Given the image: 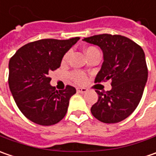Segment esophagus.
Wrapping results in <instances>:
<instances>
[{"label": "esophagus", "instance_id": "obj_1", "mask_svg": "<svg viewBox=\"0 0 156 156\" xmlns=\"http://www.w3.org/2000/svg\"><path fill=\"white\" fill-rule=\"evenodd\" d=\"M76 89H77V92H78V93H81V94L86 93V92L87 91V89L86 88V87H77Z\"/></svg>", "mask_w": 156, "mask_h": 156}]
</instances>
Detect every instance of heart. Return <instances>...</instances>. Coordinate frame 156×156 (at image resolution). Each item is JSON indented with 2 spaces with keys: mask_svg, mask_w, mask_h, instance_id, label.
I'll use <instances>...</instances> for the list:
<instances>
[{
  "mask_svg": "<svg viewBox=\"0 0 156 156\" xmlns=\"http://www.w3.org/2000/svg\"><path fill=\"white\" fill-rule=\"evenodd\" d=\"M84 53L86 55V56L88 59L89 57H91L92 55H94V54H100L98 48H94V47H88L87 48L84 49ZM69 56V54H66L64 57H63V61H66L67 58ZM70 77L73 81L76 82V83H83L84 81H86V75H84L82 72H79V71H75V72H73L71 75H70Z\"/></svg>",
  "mask_w": 156,
  "mask_h": 156,
  "instance_id": "b5f03b06",
  "label": "heart"
}]
</instances>
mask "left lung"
<instances>
[{
	"mask_svg": "<svg viewBox=\"0 0 156 156\" xmlns=\"http://www.w3.org/2000/svg\"><path fill=\"white\" fill-rule=\"evenodd\" d=\"M96 45L103 54V62L95 82L111 81L107 92L96 90L98 101L91 113L100 122L116 123L129 117L138 106L147 80L143 49L135 41L118 34H98L83 39Z\"/></svg>",
	"mask_w": 156,
	"mask_h": 156,
	"instance_id": "8db88e82",
	"label": "left lung"
}]
</instances>
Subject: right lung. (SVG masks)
<instances>
[{
  "label": "right lung",
  "mask_w": 156,
  "mask_h": 156,
  "mask_svg": "<svg viewBox=\"0 0 156 156\" xmlns=\"http://www.w3.org/2000/svg\"><path fill=\"white\" fill-rule=\"evenodd\" d=\"M80 40L43 39L27 43L11 57L9 85L15 103L31 122L50 126L67 114L74 87L56 90L48 73L60 68L64 55Z\"/></svg>",
  "instance_id": "add662e5"
}]
</instances>
